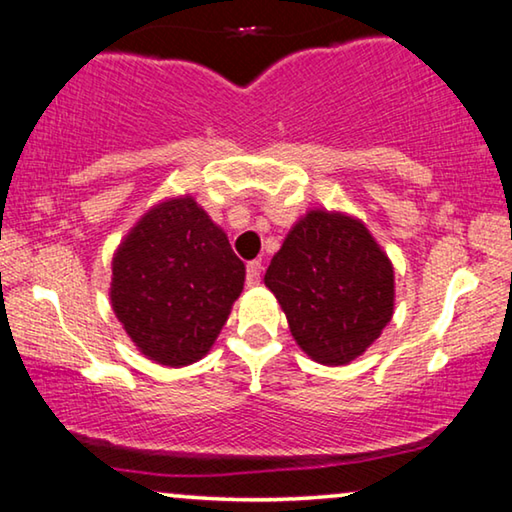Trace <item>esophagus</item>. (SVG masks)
<instances>
[{"mask_svg":"<svg viewBox=\"0 0 512 512\" xmlns=\"http://www.w3.org/2000/svg\"><path fill=\"white\" fill-rule=\"evenodd\" d=\"M262 262H248V266H246V280H248V285H257L259 282V278H262Z\"/></svg>","mask_w":512,"mask_h":512,"instance_id":"obj_1","label":"esophagus"}]
</instances>
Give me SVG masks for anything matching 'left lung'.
<instances>
[{"instance_id":"obj_1","label":"left lung","mask_w":512,"mask_h":512,"mask_svg":"<svg viewBox=\"0 0 512 512\" xmlns=\"http://www.w3.org/2000/svg\"><path fill=\"white\" fill-rule=\"evenodd\" d=\"M264 285L285 310L289 331L312 361L345 365L393 317V264L361 220L315 209L289 230Z\"/></svg>"}]
</instances>
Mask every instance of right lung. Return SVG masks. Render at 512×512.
Listing matches in <instances>:
<instances>
[{
	"label": "right lung",
	"instance_id": "1",
	"mask_svg": "<svg viewBox=\"0 0 512 512\" xmlns=\"http://www.w3.org/2000/svg\"><path fill=\"white\" fill-rule=\"evenodd\" d=\"M246 266L193 197L156 204L112 259L110 301L135 347L181 368L209 352L239 299Z\"/></svg>",
	"mask_w": 512,
	"mask_h": 512
}]
</instances>
